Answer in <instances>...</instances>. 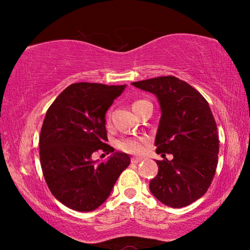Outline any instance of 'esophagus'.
<instances>
[{"label":"esophagus","instance_id":"esophagus-1","mask_svg":"<svg viewBox=\"0 0 250 250\" xmlns=\"http://www.w3.org/2000/svg\"><path fill=\"white\" fill-rule=\"evenodd\" d=\"M142 159H140V158H132L131 159V163L132 164H138V163H141L142 162Z\"/></svg>","mask_w":250,"mask_h":250}]
</instances>
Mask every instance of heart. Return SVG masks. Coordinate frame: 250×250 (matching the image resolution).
<instances>
[{
    "mask_svg": "<svg viewBox=\"0 0 250 250\" xmlns=\"http://www.w3.org/2000/svg\"><path fill=\"white\" fill-rule=\"evenodd\" d=\"M145 100H137L132 104V109L135 110L140 103ZM107 120H110V113H107ZM117 147L125 153L139 155L145 152L149 145V140L145 137H122L117 141Z\"/></svg>",
    "mask_w": 250,
    "mask_h": 250,
    "instance_id": "1",
    "label": "heart"
}]
</instances>
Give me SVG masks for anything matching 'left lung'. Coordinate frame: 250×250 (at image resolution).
Segmentation results:
<instances>
[{
	"instance_id": "8db88e82",
	"label": "left lung",
	"mask_w": 250,
	"mask_h": 250,
	"mask_svg": "<svg viewBox=\"0 0 250 250\" xmlns=\"http://www.w3.org/2000/svg\"><path fill=\"white\" fill-rule=\"evenodd\" d=\"M158 97L161 105L155 137L159 172L150 191L164 205L180 208L202 197L217 167V125L206 99L191 84L174 76L132 83ZM167 154L172 159L167 160Z\"/></svg>"
}]
</instances>
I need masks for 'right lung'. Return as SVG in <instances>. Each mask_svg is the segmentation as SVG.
Listing matches in <instances>:
<instances>
[{"mask_svg":"<svg viewBox=\"0 0 250 250\" xmlns=\"http://www.w3.org/2000/svg\"><path fill=\"white\" fill-rule=\"evenodd\" d=\"M125 84L71 83L50 104L42 125L40 158L49 191L65 206L91 211L103 204L118 177L130 164L128 154L116 152L96 164L92 153H112L107 145L105 112Z\"/></svg>","mask_w":250,"mask_h":250,"instance_id":"1","label":"right lung"}]
</instances>
